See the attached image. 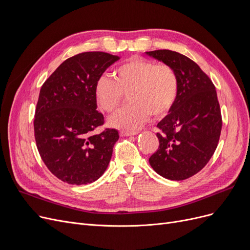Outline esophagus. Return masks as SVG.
Listing matches in <instances>:
<instances>
[{
  "mask_svg": "<svg viewBox=\"0 0 250 250\" xmlns=\"http://www.w3.org/2000/svg\"><path fill=\"white\" fill-rule=\"evenodd\" d=\"M138 133H139V131H129V130H121L120 131L121 137H129V135H135Z\"/></svg>",
  "mask_w": 250,
  "mask_h": 250,
  "instance_id": "obj_1",
  "label": "esophagus"
}]
</instances>
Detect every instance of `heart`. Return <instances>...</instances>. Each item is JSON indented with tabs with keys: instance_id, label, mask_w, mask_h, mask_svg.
<instances>
[{
	"instance_id": "obj_1",
	"label": "heart",
	"mask_w": 250,
	"mask_h": 250,
	"mask_svg": "<svg viewBox=\"0 0 250 250\" xmlns=\"http://www.w3.org/2000/svg\"><path fill=\"white\" fill-rule=\"evenodd\" d=\"M116 81L104 74L97 79L94 96L97 105L106 112L115 110L128 93L131 102L108 119L111 127L135 130L149 120L151 113L162 117L168 113L176 101L178 78L173 67L167 63L132 57L113 71Z\"/></svg>"
}]
</instances>
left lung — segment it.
<instances>
[{
	"instance_id": "1",
	"label": "left lung",
	"mask_w": 250,
	"mask_h": 250,
	"mask_svg": "<svg viewBox=\"0 0 250 250\" xmlns=\"http://www.w3.org/2000/svg\"><path fill=\"white\" fill-rule=\"evenodd\" d=\"M171 65L178 78L173 107L157 127L160 147L149 164L161 176L184 180L198 173L213 156L220 138L222 119L215 85L192 59L170 50L146 52Z\"/></svg>"
}]
</instances>
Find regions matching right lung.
I'll use <instances>...</instances> for the list:
<instances>
[{
  "label": "right lung",
  "mask_w": 250,
  "mask_h": 250,
  "mask_svg": "<svg viewBox=\"0 0 250 250\" xmlns=\"http://www.w3.org/2000/svg\"><path fill=\"white\" fill-rule=\"evenodd\" d=\"M119 59L104 52L80 53L64 60L41 88L34 119L36 146L47 168L66 184L94 183L108 167L119 132H94L104 123L94 86Z\"/></svg>",
  "instance_id": "add662e5"
}]
</instances>
